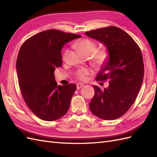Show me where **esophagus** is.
<instances>
[{"instance_id": "1", "label": "esophagus", "mask_w": 157, "mask_h": 157, "mask_svg": "<svg viewBox=\"0 0 157 157\" xmlns=\"http://www.w3.org/2000/svg\"><path fill=\"white\" fill-rule=\"evenodd\" d=\"M84 86V84H80V83H78L77 84V90H79L81 88H82Z\"/></svg>"}]
</instances>
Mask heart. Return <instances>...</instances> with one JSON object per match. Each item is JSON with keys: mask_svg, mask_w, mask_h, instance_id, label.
<instances>
[{"mask_svg": "<svg viewBox=\"0 0 157 157\" xmlns=\"http://www.w3.org/2000/svg\"><path fill=\"white\" fill-rule=\"evenodd\" d=\"M74 46L80 53L85 56L91 55L94 52L91 59L92 62L97 66L103 65L108 60L109 53L106 47H102L96 50V43L88 38H84V39L77 40L75 42ZM65 54L66 52H65ZM90 73H91V71L86 68H83L78 69L77 71L76 76L78 79L84 81L86 80L87 76Z\"/></svg>", "mask_w": 157, "mask_h": 157, "instance_id": "obj_1", "label": "heart"}]
</instances>
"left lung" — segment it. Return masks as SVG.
<instances>
[{"instance_id":"obj_1","label":"left lung","mask_w":157,"mask_h":157,"mask_svg":"<svg viewBox=\"0 0 157 157\" xmlns=\"http://www.w3.org/2000/svg\"><path fill=\"white\" fill-rule=\"evenodd\" d=\"M106 46L109 56L96 80H108L101 90L93 86L95 94L89 103L90 111L103 120L122 117L134 103L144 76L143 56L134 39L120 28L110 26L85 33Z\"/></svg>"}]
</instances>
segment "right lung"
Here are the masks:
<instances>
[{"instance_id": "1", "label": "right lung", "mask_w": 157, "mask_h": 157, "mask_svg": "<svg viewBox=\"0 0 157 157\" xmlns=\"http://www.w3.org/2000/svg\"><path fill=\"white\" fill-rule=\"evenodd\" d=\"M80 36L59 30L42 31L25 40L19 51L16 69L22 96L40 119L54 121L67 113L77 86H58L54 71L62 65L65 43Z\"/></svg>"}]
</instances>
